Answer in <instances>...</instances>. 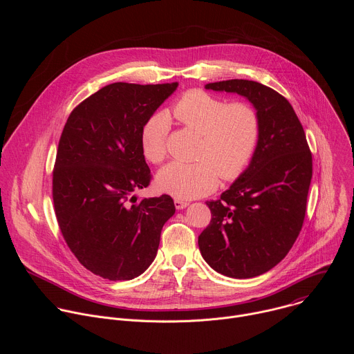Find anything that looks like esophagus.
Masks as SVG:
<instances>
[{"mask_svg": "<svg viewBox=\"0 0 354 354\" xmlns=\"http://www.w3.org/2000/svg\"><path fill=\"white\" fill-rule=\"evenodd\" d=\"M174 203H175V207H176L178 210H182V209H185V207L189 206L187 201H183V200H180V198H175Z\"/></svg>", "mask_w": 354, "mask_h": 354, "instance_id": "obj_1", "label": "esophagus"}]
</instances>
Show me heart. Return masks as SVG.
Listing matches in <instances>:
<instances>
[{
	"label": "heart",
	"instance_id": "heart-1",
	"mask_svg": "<svg viewBox=\"0 0 354 354\" xmlns=\"http://www.w3.org/2000/svg\"><path fill=\"white\" fill-rule=\"evenodd\" d=\"M175 119L200 133L197 162L172 161L157 175L160 190L189 200L210 193L218 183L235 179L248 165L259 138L255 109L225 100L203 91L186 92L172 108ZM169 115L157 112L141 127L140 142L147 161L158 164L167 154Z\"/></svg>",
	"mask_w": 354,
	"mask_h": 354
}]
</instances>
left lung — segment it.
Returning <instances> with one entry per match:
<instances>
[{"label":"left lung","mask_w":354,"mask_h":354,"mask_svg":"<svg viewBox=\"0 0 354 354\" xmlns=\"http://www.w3.org/2000/svg\"><path fill=\"white\" fill-rule=\"evenodd\" d=\"M205 88L248 99L259 118V138L248 168L220 200L206 203L212 221L198 235V249L224 276L257 277L284 259L301 231L313 156L292 106L274 89L249 80Z\"/></svg>","instance_id":"8db88e82"}]
</instances>
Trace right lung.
Wrapping results in <instances>:
<instances>
[{"label": "right lung", "instance_id": "add662e5", "mask_svg": "<svg viewBox=\"0 0 354 354\" xmlns=\"http://www.w3.org/2000/svg\"><path fill=\"white\" fill-rule=\"evenodd\" d=\"M178 82H113L68 116L53 171V201L62 234L80 263L108 280H131L154 262L171 196L142 198L149 168L140 134Z\"/></svg>", "mask_w": 354, "mask_h": 354}]
</instances>
